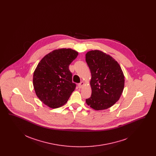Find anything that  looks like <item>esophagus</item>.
I'll list each match as a JSON object with an SVG mask.
<instances>
[{
	"label": "esophagus",
	"mask_w": 156,
	"mask_h": 156,
	"mask_svg": "<svg viewBox=\"0 0 156 156\" xmlns=\"http://www.w3.org/2000/svg\"><path fill=\"white\" fill-rule=\"evenodd\" d=\"M84 85H85V83H84L83 82H81V83H80L78 84V87H79L80 88H82V87L84 86Z\"/></svg>",
	"instance_id": "esophagus-1"
}]
</instances>
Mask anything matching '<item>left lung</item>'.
I'll list each match as a JSON object with an SVG mask.
<instances>
[{
	"instance_id": "1",
	"label": "left lung",
	"mask_w": 156,
	"mask_h": 156,
	"mask_svg": "<svg viewBox=\"0 0 156 156\" xmlns=\"http://www.w3.org/2000/svg\"><path fill=\"white\" fill-rule=\"evenodd\" d=\"M85 60L91 73L90 97L86 103L92 109H106L120 98L125 86V76L118 62L99 50L86 54Z\"/></svg>"
}]
</instances>
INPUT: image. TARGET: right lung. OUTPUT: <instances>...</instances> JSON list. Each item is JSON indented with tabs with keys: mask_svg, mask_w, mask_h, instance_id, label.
<instances>
[{
	"mask_svg": "<svg viewBox=\"0 0 156 156\" xmlns=\"http://www.w3.org/2000/svg\"><path fill=\"white\" fill-rule=\"evenodd\" d=\"M78 55L72 49L61 48L48 53L38 64L33 74L34 88L40 100L50 108L66 104L75 89L69 66Z\"/></svg>",
	"mask_w": 156,
	"mask_h": 156,
	"instance_id": "add662e5",
	"label": "right lung"
}]
</instances>
